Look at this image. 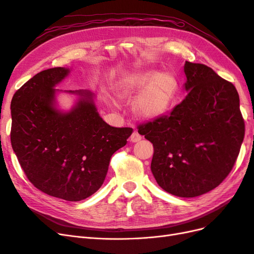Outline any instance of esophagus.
Instances as JSON below:
<instances>
[{
    "instance_id": "1",
    "label": "esophagus",
    "mask_w": 254,
    "mask_h": 254,
    "mask_svg": "<svg viewBox=\"0 0 254 254\" xmlns=\"http://www.w3.org/2000/svg\"><path fill=\"white\" fill-rule=\"evenodd\" d=\"M142 140V135L137 132V131H134L131 136H130V141H131L132 143H136V142H140Z\"/></svg>"
}]
</instances>
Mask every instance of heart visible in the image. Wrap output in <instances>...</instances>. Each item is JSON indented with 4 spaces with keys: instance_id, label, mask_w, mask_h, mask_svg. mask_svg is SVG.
Instances as JSON below:
<instances>
[{
    "instance_id": "1",
    "label": "heart",
    "mask_w": 254,
    "mask_h": 254,
    "mask_svg": "<svg viewBox=\"0 0 254 254\" xmlns=\"http://www.w3.org/2000/svg\"><path fill=\"white\" fill-rule=\"evenodd\" d=\"M178 89L173 73L148 68L123 76L113 92L119 99H130L139 93L132 104L134 114L143 120H156L170 110Z\"/></svg>"
}]
</instances>
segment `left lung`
<instances>
[{
    "label": "left lung",
    "instance_id": "obj_1",
    "mask_svg": "<svg viewBox=\"0 0 254 254\" xmlns=\"http://www.w3.org/2000/svg\"><path fill=\"white\" fill-rule=\"evenodd\" d=\"M188 95L170 115L140 125L153 145L151 173L178 197L212 190L231 172L245 135L240 96L231 82L201 64H184Z\"/></svg>",
    "mask_w": 254,
    "mask_h": 254
}]
</instances>
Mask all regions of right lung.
<instances>
[{
	"label": "right lung",
	"instance_id": "add662e5",
	"mask_svg": "<svg viewBox=\"0 0 254 254\" xmlns=\"http://www.w3.org/2000/svg\"><path fill=\"white\" fill-rule=\"evenodd\" d=\"M70 72L68 67L44 70L14 93L10 140L35 188L64 200L80 201L102 187L111 156L126 145L132 128L107 124L91 91L56 89ZM61 91L78 97L67 112L57 106Z\"/></svg>",
	"mask_w": 254,
	"mask_h": 254
}]
</instances>
